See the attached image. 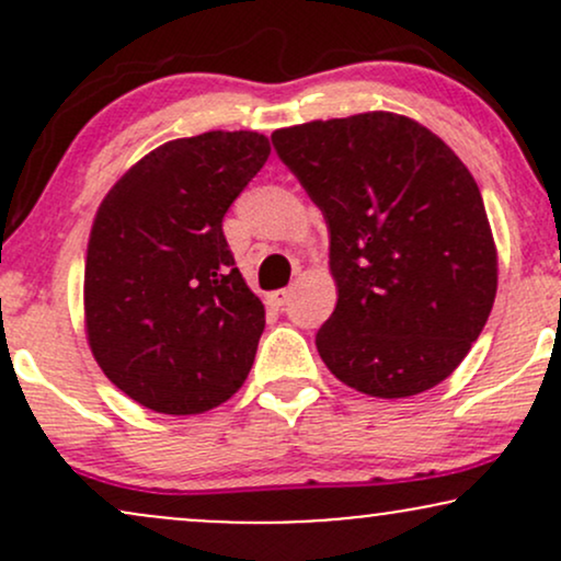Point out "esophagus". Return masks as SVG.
<instances>
[{"instance_id": "34e87169", "label": "esophagus", "mask_w": 561, "mask_h": 561, "mask_svg": "<svg viewBox=\"0 0 561 561\" xmlns=\"http://www.w3.org/2000/svg\"><path fill=\"white\" fill-rule=\"evenodd\" d=\"M289 289H274L272 295H268V306H274V308H285L287 302H289Z\"/></svg>"}]
</instances>
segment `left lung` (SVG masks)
Listing matches in <instances>:
<instances>
[{
  "label": "left lung",
  "mask_w": 561,
  "mask_h": 561,
  "mask_svg": "<svg viewBox=\"0 0 561 561\" xmlns=\"http://www.w3.org/2000/svg\"><path fill=\"white\" fill-rule=\"evenodd\" d=\"M272 141L330 229L337 306L317 334L321 362L375 398L435 388L480 337L499 282L472 173L430 128L382 111Z\"/></svg>",
  "instance_id": "obj_1"
}]
</instances>
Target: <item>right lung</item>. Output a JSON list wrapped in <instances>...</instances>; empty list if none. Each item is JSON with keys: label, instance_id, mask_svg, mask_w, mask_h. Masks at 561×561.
Returning a JSON list of instances; mask_svg holds the SVG:
<instances>
[{"label": "right lung", "instance_id": "obj_1", "mask_svg": "<svg viewBox=\"0 0 561 561\" xmlns=\"http://www.w3.org/2000/svg\"><path fill=\"white\" fill-rule=\"evenodd\" d=\"M268 152L255 131L165 141L96 210L83 274L89 345L115 388L147 409L203 414L253 366L266 313L224 216Z\"/></svg>", "mask_w": 561, "mask_h": 561}]
</instances>
